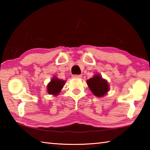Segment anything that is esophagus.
<instances>
[{"label": "esophagus", "mask_w": 150, "mask_h": 150, "mask_svg": "<svg viewBox=\"0 0 150 150\" xmlns=\"http://www.w3.org/2000/svg\"><path fill=\"white\" fill-rule=\"evenodd\" d=\"M82 77V75H73V77L74 78H81Z\"/></svg>", "instance_id": "34e87169"}]
</instances>
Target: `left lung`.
<instances>
[{"label":"left lung","instance_id":"left-lung-1","mask_svg":"<svg viewBox=\"0 0 150 150\" xmlns=\"http://www.w3.org/2000/svg\"><path fill=\"white\" fill-rule=\"evenodd\" d=\"M88 87L94 95L98 97L103 96L109 90L107 81L103 79L100 75H96L87 81Z\"/></svg>","mask_w":150,"mask_h":150}]
</instances>
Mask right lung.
<instances>
[{"label": "right lung", "instance_id": "1", "mask_svg": "<svg viewBox=\"0 0 150 150\" xmlns=\"http://www.w3.org/2000/svg\"><path fill=\"white\" fill-rule=\"evenodd\" d=\"M65 81L59 80L57 78L52 79L47 85V92L50 95H57L65 85Z\"/></svg>", "mask_w": 150, "mask_h": 150}]
</instances>
